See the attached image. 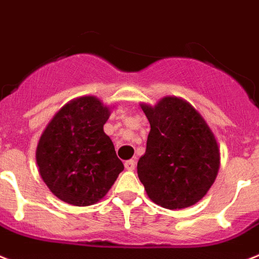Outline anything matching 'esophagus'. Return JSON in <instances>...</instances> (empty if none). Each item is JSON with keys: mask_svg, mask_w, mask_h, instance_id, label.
Returning a JSON list of instances; mask_svg holds the SVG:
<instances>
[{"mask_svg": "<svg viewBox=\"0 0 259 259\" xmlns=\"http://www.w3.org/2000/svg\"><path fill=\"white\" fill-rule=\"evenodd\" d=\"M135 165H136V161H135L134 159L127 160V161L124 163V166H125V169H127V170H134Z\"/></svg>", "mask_w": 259, "mask_h": 259, "instance_id": "obj_1", "label": "esophagus"}]
</instances>
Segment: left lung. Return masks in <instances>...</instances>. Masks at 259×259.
<instances>
[{
  "label": "left lung",
  "instance_id": "8db88e82",
  "mask_svg": "<svg viewBox=\"0 0 259 259\" xmlns=\"http://www.w3.org/2000/svg\"><path fill=\"white\" fill-rule=\"evenodd\" d=\"M151 124L138 176L148 197L166 209H183L204 197L220 166L219 145L202 116L191 104L166 96L142 104Z\"/></svg>",
  "mask_w": 259,
  "mask_h": 259
}]
</instances>
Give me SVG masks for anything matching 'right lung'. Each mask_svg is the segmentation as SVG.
Wrapping results in <instances>:
<instances>
[{
	"label": "right lung",
	"instance_id": "right-lung-1",
	"mask_svg": "<svg viewBox=\"0 0 259 259\" xmlns=\"http://www.w3.org/2000/svg\"><path fill=\"white\" fill-rule=\"evenodd\" d=\"M108 107L95 96L66 104L49 123L37 147L40 177L59 200L96 204L124 169L103 125Z\"/></svg>",
	"mask_w": 259,
	"mask_h": 259
}]
</instances>
